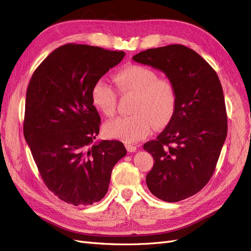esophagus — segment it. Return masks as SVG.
Returning <instances> with one entry per match:
<instances>
[{
	"label": "esophagus",
	"instance_id": "esophagus-1",
	"mask_svg": "<svg viewBox=\"0 0 251 251\" xmlns=\"http://www.w3.org/2000/svg\"><path fill=\"white\" fill-rule=\"evenodd\" d=\"M125 147H126L128 152H135L136 149H137L136 146H133V145H131V144H126Z\"/></svg>",
	"mask_w": 251,
	"mask_h": 251
}]
</instances>
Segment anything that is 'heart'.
Here are the masks:
<instances>
[{
  "label": "heart",
  "mask_w": 251,
  "mask_h": 251,
  "mask_svg": "<svg viewBox=\"0 0 251 251\" xmlns=\"http://www.w3.org/2000/svg\"><path fill=\"white\" fill-rule=\"evenodd\" d=\"M121 94L135 96L130 117H119L105 123L103 130L110 139L135 143L145 139L155 128L166 127L172 120L177 103L174 83L141 64H131L115 76ZM91 99L96 109L106 117L116 112L117 94L110 84L99 79L94 83Z\"/></svg>",
  "instance_id": "b5f03b06"
}]
</instances>
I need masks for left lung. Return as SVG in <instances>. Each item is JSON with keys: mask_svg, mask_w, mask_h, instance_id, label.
Instances as JSON below:
<instances>
[{"mask_svg": "<svg viewBox=\"0 0 251 251\" xmlns=\"http://www.w3.org/2000/svg\"><path fill=\"white\" fill-rule=\"evenodd\" d=\"M132 59L165 73L177 93L175 114L156 140L144 145L154 159L147 174L155 197L177 202L211 179L227 134L222 85L214 69L182 45L148 49Z\"/></svg>", "mask_w": 251, "mask_h": 251, "instance_id": "8db88e82", "label": "left lung"}]
</instances>
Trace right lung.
<instances>
[{"label":"right lung","instance_id":"1","mask_svg":"<svg viewBox=\"0 0 251 251\" xmlns=\"http://www.w3.org/2000/svg\"><path fill=\"white\" fill-rule=\"evenodd\" d=\"M124 56L123 51L68 44L31 77L24 135L48 189L67 203L100 201L112 168L127 153L119 141L95 142L101 119L91 99L94 83Z\"/></svg>","mask_w":251,"mask_h":251}]
</instances>
